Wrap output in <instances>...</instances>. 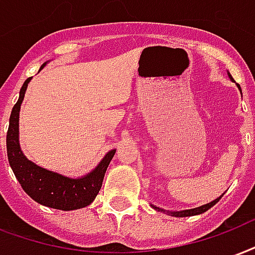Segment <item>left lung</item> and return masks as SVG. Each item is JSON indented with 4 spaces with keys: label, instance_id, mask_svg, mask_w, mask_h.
<instances>
[{
    "label": "left lung",
    "instance_id": "8db88e82",
    "mask_svg": "<svg viewBox=\"0 0 255 255\" xmlns=\"http://www.w3.org/2000/svg\"><path fill=\"white\" fill-rule=\"evenodd\" d=\"M230 78H231V75H230ZM231 80H233V78H231ZM239 89H241V88H239ZM220 197H222V196H220ZM220 197H219V199H220ZM219 199L214 200V201H211V203H208V204L201 205V207H199V208L186 209V211H180V212H170V214H171V216H177V218H185V216H193V215H200V214H203V212H205V211H208L211 207H214V205L219 201ZM152 208L158 209V211H162V209L156 208V207H154V205H152Z\"/></svg>",
    "mask_w": 255,
    "mask_h": 255
}]
</instances>
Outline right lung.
<instances>
[{
  "mask_svg": "<svg viewBox=\"0 0 255 255\" xmlns=\"http://www.w3.org/2000/svg\"><path fill=\"white\" fill-rule=\"evenodd\" d=\"M44 65L40 69H43ZM29 81L31 78H28L22 85L18 101L14 104L9 119V128L6 133L9 165L21 188L25 190V193L39 204L62 211L84 208L99 195L103 186L105 171L108 169L109 162L112 161L116 150H111L104 156L103 161L100 162V165L92 173L77 180L46 170L40 166L35 165L33 162L28 161L18 144V113Z\"/></svg>",
  "mask_w": 255,
  "mask_h": 255,
  "instance_id": "obj_1",
  "label": "right lung"
}]
</instances>
